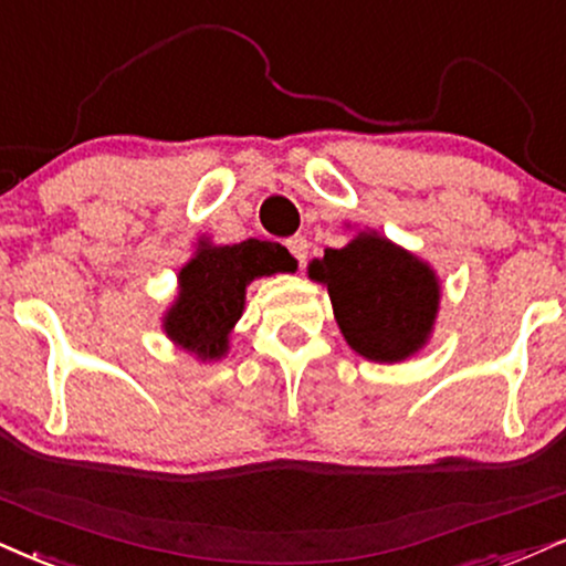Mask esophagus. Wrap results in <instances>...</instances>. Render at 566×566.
Masks as SVG:
<instances>
[{"label":"esophagus","instance_id":"1","mask_svg":"<svg viewBox=\"0 0 566 566\" xmlns=\"http://www.w3.org/2000/svg\"><path fill=\"white\" fill-rule=\"evenodd\" d=\"M285 247H289L291 254L296 256L298 268H304V264H306V256H310V241H306L304 235H294V239L285 241Z\"/></svg>","mask_w":566,"mask_h":566}]
</instances>
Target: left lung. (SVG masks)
Here are the masks:
<instances>
[{"label":"left lung","instance_id":"8db88e82","mask_svg":"<svg viewBox=\"0 0 566 566\" xmlns=\"http://www.w3.org/2000/svg\"><path fill=\"white\" fill-rule=\"evenodd\" d=\"M310 277L327 285L346 344L365 359L401 361L428 344L441 285L428 262L373 230L344 249H325Z\"/></svg>","mask_w":566,"mask_h":566}]
</instances>
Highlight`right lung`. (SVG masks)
<instances>
[{"mask_svg": "<svg viewBox=\"0 0 566 566\" xmlns=\"http://www.w3.org/2000/svg\"><path fill=\"white\" fill-rule=\"evenodd\" d=\"M294 270L296 260L281 243L249 239L214 247L201 239L197 254L178 272V296L163 319L167 338L201 361L220 359L243 312L247 285L254 277Z\"/></svg>", "mask_w": 566, "mask_h": 566, "instance_id": "right-lung-1", "label": "right lung"}]
</instances>
